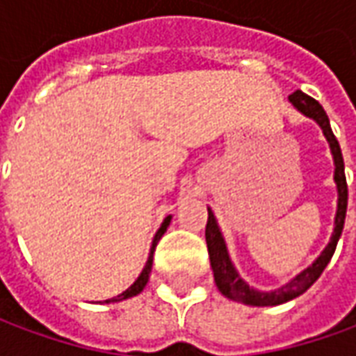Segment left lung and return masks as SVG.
Listing matches in <instances>:
<instances>
[{"label":"left lung","mask_w":356,"mask_h":356,"mask_svg":"<svg viewBox=\"0 0 356 356\" xmlns=\"http://www.w3.org/2000/svg\"><path fill=\"white\" fill-rule=\"evenodd\" d=\"M290 102L296 108L305 114L307 118L314 120L316 124L321 125L324 137L328 140L330 150L334 156V163H336V171H334V181L337 185V211H336V221H334V232H332V238H330L328 246L324 248L316 259L313 261L311 267H307L303 273H299L291 282H288L282 288L273 291H261L252 288L250 284H246L240 275L236 273V268L232 265L229 252H227V244H225L223 234L219 231V225L216 221L213 211L208 209V225H206V242H208V254L209 261H211V268H213V276H216V284L219 291L223 293L225 298L234 299L240 301L244 305H254V307H273L291 301L298 296H301L303 291H307L314 282L316 278L322 275V270L326 268V265L332 259V255L336 252L337 240L341 236L345 223V213H347V179H345V165H343V156H341V148L337 143L336 135L332 133L330 127V120L326 116V112L321 106V102L314 101L313 97H309L303 91H293L288 97Z\"/></svg>","instance_id":"1"}]
</instances>
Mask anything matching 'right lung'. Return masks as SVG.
I'll use <instances>...</instances> for the list:
<instances>
[{"label":"right lung","mask_w":356,"mask_h":356,"mask_svg":"<svg viewBox=\"0 0 356 356\" xmlns=\"http://www.w3.org/2000/svg\"><path fill=\"white\" fill-rule=\"evenodd\" d=\"M170 221H171V216H168L165 219H163L162 227L158 229V232H156L154 240H152V248H150V255H148V261L147 265H145V268H143V273L139 275V278L135 280V282L127 288L125 291H122L118 298H112V299H106L104 303H116V301H122V299H127V298H133V296H137V293H140L143 291V288L147 286L148 282V275H150V270H152V257H154V250H156V244L160 242V238L163 236V232L168 231V227H170Z\"/></svg>","instance_id":"1"}]
</instances>
